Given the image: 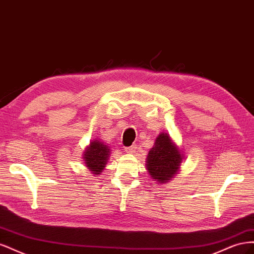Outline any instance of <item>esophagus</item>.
I'll return each mask as SVG.
<instances>
[{"instance_id":"esophagus-1","label":"esophagus","mask_w":254,"mask_h":254,"mask_svg":"<svg viewBox=\"0 0 254 254\" xmlns=\"http://www.w3.org/2000/svg\"><path fill=\"white\" fill-rule=\"evenodd\" d=\"M135 149H136V145H131V146H129V147H126L125 151L128 153H133L135 151Z\"/></svg>"}]
</instances>
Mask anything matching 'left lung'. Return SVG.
I'll return each instance as SVG.
<instances>
[{
    "label": "left lung",
    "mask_w": 254,
    "mask_h": 254,
    "mask_svg": "<svg viewBox=\"0 0 254 254\" xmlns=\"http://www.w3.org/2000/svg\"><path fill=\"white\" fill-rule=\"evenodd\" d=\"M182 155L168 133H160L149 150L146 167L151 178L159 183H167L179 172Z\"/></svg>",
    "instance_id": "left-lung-1"
}]
</instances>
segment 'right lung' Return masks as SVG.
Returning a JSON list of instances; mask_svg holds the SVG:
<instances>
[{
	"label": "right lung",
	"instance_id": "right-lung-1",
	"mask_svg": "<svg viewBox=\"0 0 254 254\" xmlns=\"http://www.w3.org/2000/svg\"><path fill=\"white\" fill-rule=\"evenodd\" d=\"M110 153L109 146L101 142V140L95 139L90 143L83 152L84 163L92 174L98 176L106 167Z\"/></svg>",
	"mask_w": 254,
	"mask_h": 254
}]
</instances>
